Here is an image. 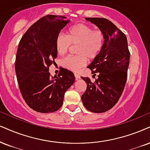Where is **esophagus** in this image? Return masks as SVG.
Masks as SVG:
<instances>
[{"mask_svg": "<svg viewBox=\"0 0 150 150\" xmlns=\"http://www.w3.org/2000/svg\"><path fill=\"white\" fill-rule=\"evenodd\" d=\"M74 76H75L76 80H78V79H80V76H79L78 74H74Z\"/></svg>", "mask_w": 150, "mask_h": 150, "instance_id": "1", "label": "esophagus"}]
</instances>
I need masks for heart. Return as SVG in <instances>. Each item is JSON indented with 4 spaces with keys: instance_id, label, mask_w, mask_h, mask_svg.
Masks as SVG:
<instances>
[{
    "instance_id": "heart-1",
    "label": "heart",
    "mask_w": 150,
    "mask_h": 150,
    "mask_svg": "<svg viewBox=\"0 0 150 150\" xmlns=\"http://www.w3.org/2000/svg\"><path fill=\"white\" fill-rule=\"evenodd\" d=\"M105 42V36L100 30H94L85 23H78L69 30L68 35L60 33L55 39L57 53L64 55L71 45H77V55H68L61 60V64L74 71H79L87 63L88 58L95 59L100 53Z\"/></svg>"
}]
</instances>
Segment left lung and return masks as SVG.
Here are the masks:
<instances>
[{
	"label": "left lung",
	"mask_w": 150,
	"mask_h": 150,
	"mask_svg": "<svg viewBox=\"0 0 150 150\" xmlns=\"http://www.w3.org/2000/svg\"><path fill=\"white\" fill-rule=\"evenodd\" d=\"M102 31L104 45L88 68L98 79L92 82L81 77L87 88L81 96L86 109L97 113L112 108L122 94L127 79L130 52L127 37L115 24L104 18H86Z\"/></svg>",
	"instance_id": "left-lung-1"
}]
</instances>
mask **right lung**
I'll use <instances>...</instances> for the list:
<instances>
[{
    "mask_svg": "<svg viewBox=\"0 0 150 150\" xmlns=\"http://www.w3.org/2000/svg\"><path fill=\"white\" fill-rule=\"evenodd\" d=\"M69 21L65 16L48 14L33 23L18 44L15 61L18 88L28 106L37 112L60 109L64 93L74 83L69 70L61 67L54 77L49 71L58 55L55 39Z\"/></svg>",
    "mask_w": 150,
    "mask_h": 150,
    "instance_id": "obj_1",
    "label": "right lung"
}]
</instances>
